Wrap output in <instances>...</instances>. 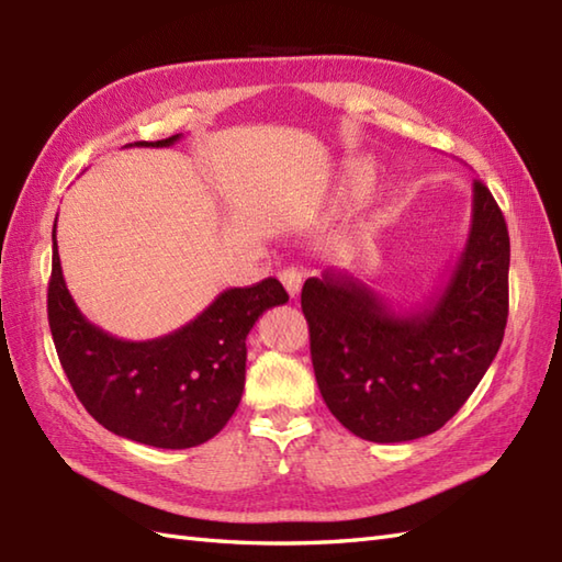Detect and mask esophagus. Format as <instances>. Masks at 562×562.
<instances>
[{
  "label": "esophagus",
  "mask_w": 562,
  "mask_h": 562,
  "mask_svg": "<svg viewBox=\"0 0 562 562\" xmlns=\"http://www.w3.org/2000/svg\"><path fill=\"white\" fill-rule=\"evenodd\" d=\"M280 280L284 284V290L290 292V296H300L302 292V284H304V274L296 270V268H288L280 272Z\"/></svg>",
  "instance_id": "obj_1"
}]
</instances>
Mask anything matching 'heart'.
Listing matches in <instances>:
<instances>
[{"instance_id": "obj_1", "label": "heart", "mask_w": 562, "mask_h": 562, "mask_svg": "<svg viewBox=\"0 0 562 562\" xmlns=\"http://www.w3.org/2000/svg\"><path fill=\"white\" fill-rule=\"evenodd\" d=\"M374 181V164L364 157H355L342 164L336 178V190H333V198L338 202H348L360 198L369 183Z\"/></svg>"}]
</instances>
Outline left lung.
I'll return each instance as SVG.
<instances>
[{
  "mask_svg": "<svg viewBox=\"0 0 562 562\" xmlns=\"http://www.w3.org/2000/svg\"><path fill=\"white\" fill-rule=\"evenodd\" d=\"M509 234L473 181L471 229L449 278L420 312L401 314L360 278L324 270L302 290L321 396L369 441L432 435L493 364L507 326Z\"/></svg>",
  "mask_w": 562,
  "mask_h": 562,
  "instance_id": "1",
  "label": "left lung"
}]
</instances>
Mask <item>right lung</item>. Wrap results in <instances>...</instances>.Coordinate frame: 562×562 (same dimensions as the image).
<instances>
[{
    "label": "right lung",
    "mask_w": 562,
    "mask_h": 562,
    "mask_svg": "<svg viewBox=\"0 0 562 562\" xmlns=\"http://www.w3.org/2000/svg\"><path fill=\"white\" fill-rule=\"evenodd\" d=\"M181 137L135 145L171 147ZM288 300L282 284L268 278L254 288L224 290L169 336L115 338L71 300L53 229L47 321L59 364L93 420L139 445L188 449L217 435L241 401L246 336L268 308Z\"/></svg>",
    "instance_id": "right-lung-1"
}]
</instances>
